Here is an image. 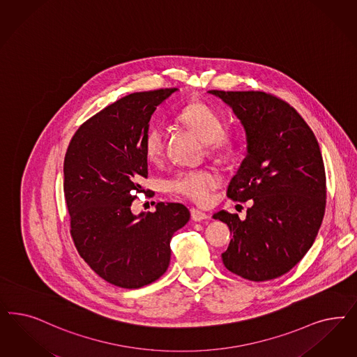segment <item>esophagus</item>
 Listing matches in <instances>:
<instances>
[{"label":"esophagus","mask_w":357,"mask_h":357,"mask_svg":"<svg viewBox=\"0 0 357 357\" xmlns=\"http://www.w3.org/2000/svg\"><path fill=\"white\" fill-rule=\"evenodd\" d=\"M190 215H192V219H193L195 222H201V220L210 218L208 214L201 211V210H198V208H192V210H190Z\"/></svg>","instance_id":"obj_1"}]
</instances>
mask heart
<instances>
[{
  "label": "heart",
  "instance_id": "heart-1",
  "mask_svg": "<svg viewBox=\"0 0 357 357\" xmlns=\"http://www.w3.org/2000/svg\"><path fill=\"white\" fill-rule=\"evenodd\" d=\"M177 119L208 144L211 153L223 158L230 156L234 144L230 138L222 135L225 119L213 106L205 102L186 105ZM143 150L149 160H160L165 151V134L161 126H151L146 131ZM219 181L218 174L211 171H186L176 174L167 186L172 193L186 197L197 204H206L210 192L218 186Z\"/></svg>",
  "mask_w": 357,
  "mask_h": 357
}]
</instances>
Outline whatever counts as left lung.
Masks as SVG:
<instances>
[{"label": "left lung", "mask_w": 357, "mask_h": 357, "mask_svg": "<svg viewBox=\"0 0 357 357\" xmlns=\"http://www.w3.org/2000/svg\"><path fill=\"white\" fill-rule=\"evenodd\" d=\"M230 106L245 132V156L227 196L252 199L244 220L213 215L234 234L225 266L251 281L288 273L315 241L326 206L322 153L310 127L285 101L264 92L208 91Z\"/></svg>", "instance_id": "8db88e82"}]
</instances>
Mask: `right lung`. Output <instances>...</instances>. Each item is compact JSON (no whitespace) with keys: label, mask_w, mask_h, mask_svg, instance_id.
Instances as JSON below:
<instances>
[{"label":"right lung","mask_w":357,"mask_h":357,"mask_svg":"<svg viewBox=\"0 0 357 357\" xmlns=\"http://www.w3.org/2000/svg\"><path fill=\"white\" fill-rule=\"evenodd\" d=\"M177 88L131 93L81 125L64 159V195L70 235L81 257L115 287L138 289L156 281L171 261L173 234L190 213L159 202L155 213H131L149 176L143 138L151 115Z\"/></svg>","instance_id":"1"}]
</instances>
